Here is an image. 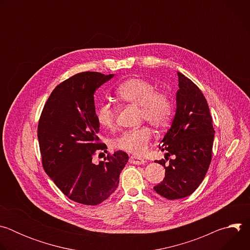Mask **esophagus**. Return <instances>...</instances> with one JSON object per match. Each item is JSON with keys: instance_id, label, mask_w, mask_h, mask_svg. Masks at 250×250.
<instances>
[{"instance_id": "1", "label": "esophagus", "mask_w": 250, "mask_h": 250, "mask_svg": "<svg viewBox=\"0 0 250 250\" xmlns=\"http://www.w3.org/2000/svg\"><path fill=\"white\" fill-rule=\"evenodd\" d=\"M129 162L131 164H135V165H139V164H144L146 162L145 159H142L140 157H137V156H134V155H131L129 157Z\"/></svg>"}]
</instances>
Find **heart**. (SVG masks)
<instances>
[{"instance_id": "obj_1", "label": "heart", "mask_w": 250, "mask_h": 250, "mask_svg": "<svg viewBox=\"0 0 250 250\" xmlns=\"http://www.w3.org/2000/svg\"><path fill=\"white\" fill-rule=\"evenodd\" d=\"M117 95L125 102L140 105L142 119H146L156 127L168 125L173 114V101L169 94L156 91V87L149 81L141 78H131L122 83L117 89ZM97 121L105 129L116 126V110L109 103H103L97 110ZM151 129L144 125L138 128L124 131L114 145L117 148L126 152L144 154L151 139Z\"/></svg>"}]
</instances>
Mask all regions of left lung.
<instances>
[{
	"label": "left lung",
	"instance_id": "8db88e82",
	"mask_svg": "<svg viewBox=\"0 0 250 250\" xmlns=\"http://www.w3.org/2000/svg\"><path fill=\"white\" fill-rule=\"evenodd\" d=\"M179 90L176 113L159 149L165 159L156 160L165 168V177L154 191L168 200L190 196L199 187L208 169L215 130L207 100L189 78L177 72ZM170 155L174 160L165 165Z\"/></svg>",
	"mask_w": 250,
	"mask_h": 250
}]
</instances>
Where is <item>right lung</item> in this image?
<instances>
[{"label": "right lung", "instance_id": "obj_1", "mask_svg": "<svg viewBox=\"0 0 250 250\" xmlns=\"http://www.w3.org/2000/svg\"><path fill=\"white\" fill-rule=\"evenodd\" d=\"M114 77L82 72L59 84L42 110L38 137L46 174L70 200L96 206L118 188L128 155L118 150L95 164L97 151H106L99 142L100 124L95 111L96 90Z\"/></svg>", "mask_w": 250, "mask_h": 250}]
</instances>
